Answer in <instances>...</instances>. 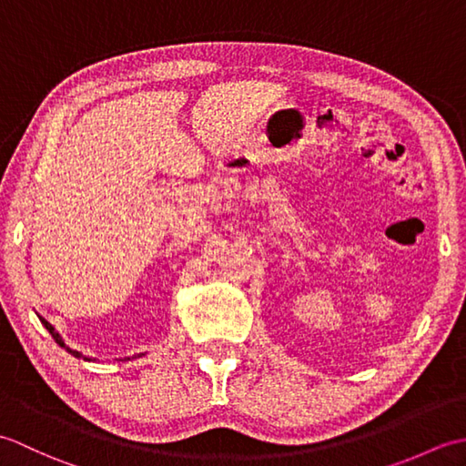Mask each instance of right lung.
<instances>
[{
	"label": "right lung",
	"mask_w": 466,
	"mask_h": 466,
	"mask_svg": "<svg viewBox=\"0 0 466 466\" xmlns=\"http://www.w3.org/2000/svg\"><path fill=\"white\" fill-rule=\"evenodd\" d=\"M39 316V314H37ZM39 320H42V324L46 326V329H47V332L49 334H52L54 336V340L59 344V346H62V349H66L69 354H72V356H76V359H84V360H92V359H87V356H84L82 352H77V350H74V349H69V346L64 342V339H62V334H59L56 329H54V326L52 324H49L46 319H42V316H39ZM136 356V354H134ZM134 356H132V359H134ZM137 356H144V354H137ZM124 360H130V356H126V359Z\"/></svg>",
	"instance_id": "add662e5"
}]
</instances>
